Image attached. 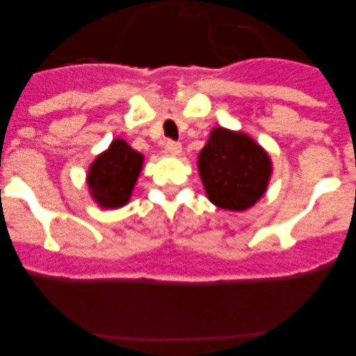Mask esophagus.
I'll return each mask as SVG.
<instances>
[{"instance_id":"obj_1","label":"esophagus","mask_w":356,"mask_h":356,"mask_svg":"<svg viewBox=\"0 0 356 356\" xmlns=\"http://www.w3.org/2000/svg\"><path fill=\"white\" fill-rule=\"evenodd\" d=\"M165 149H167V153H170V155H181L182 152V145L179 141H168L167 146H165Z\"/></svg>"}]
</instances>
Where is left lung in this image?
<instances>
[{
	"label": "left lung",
	"instance_id": "left-lung-1",
	"mask_svg": "<svg viewBox=\"0 0 356 356\" xmlns=\"http://www.w3.org/2000/svg\"><path fill=\"white\" fill-rule=\"evenodd\" d=\"M198 168L208 198L225 210H246L267 189L270 158L243 132L217 127L201 149Z\"/></svg>",
	"mask_w": 356,
	"mask_h": 356
}]
</instances>
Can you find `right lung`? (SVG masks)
<instances>
[{
  "label": "right lung",
  "mask_w": 356,
  "mask_h": 356,
  "mask_svg": "<svg viewBox=\"0 0 356 356\" xmlns=\"http://www.w3.org/2000/svg\"><path fill=\"white\" fill-rule=\"evenodd\" d=\"M143 167V155L122 139H115L110 148L91 165L88 184L91 196L105 208H117L131 198Z\"/></svg>",
  "instance_id": "right-lung-1"
}]
</instances>
